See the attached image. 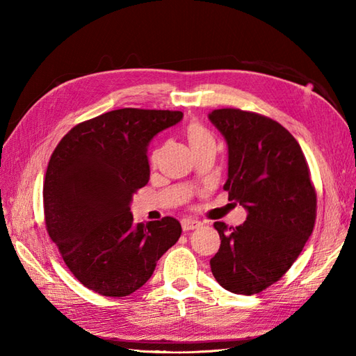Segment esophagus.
Listing matches in <instances>:
<instances>
[{"label":"esophagus","mask_w":356,"mask_h":356,"mask_svg":"<svg viewBox=\"0 0 356 356\" xmlns=\"http://www.w3.org/2000/svg\"><path fill=\"white\" fill-rule=\"evenodd\" d=\"M202 223L199 220H194V218H184L182 220V229L186 231H193L195 228H199Z\"/></svg>","instance_id":"esophagus-1"}]
</instances>
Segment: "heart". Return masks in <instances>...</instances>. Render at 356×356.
<instances>
[{
	"instance_id": "obj_1",
	"label": "heart",
	"mask_w": 356,
	"mask_h": 356,
	"mask_svg": "<svg viewBox=\"0 0 356 356\" xmlns=\"http://www.w3.org/2000/svg\"><path fill=\"white\" fill-rule=\"evenodd\" d=\"M186 140L190 143V148L194 151L207 148V147H216V140L214 136L211 134L208 128L203 127L199 122H191L188 124L186 130H185Z\"/></svg>"
}]
</instances>
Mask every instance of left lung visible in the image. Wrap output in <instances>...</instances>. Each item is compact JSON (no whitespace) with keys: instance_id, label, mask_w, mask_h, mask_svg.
<instances>
[{"instance_id":"1","label":"left lung","mask_w":356,"mask_h":356,"mask_svg":"<svg viewBox=\"0 0 356 356\" xmlns=\"http://www.w3.org/2000/svg\"><path fill=\"white\" fill-rule=\"evenodd\" d=\"M209 120L228 142L229 200L248 209L243 225L216 222L220 249L211 259L217 283L254 295L282 278L311 237L316 193L300 143L277 120L238 108L213 110Z\"/></svg>"}]
</instances>
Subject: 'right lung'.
I'll list each match as a JSON object with an SVG mask.
<instances>
[{"label":"right lung","instance_id":"add662e5","mask_svg":"<svg viewBox=\"0 0 356 356\" xmlns=\"http://www.w3.org/2000/svg\"><path fill=\"white\" fill-rule=\"evenodd\" d=\"M182 111L120 108L74 125L45 172L44 220L65 266L87 289L127 297L153 275L182 234L172 217L133 223V195L148 184V143Z\"/></svg>","mask_w":356,"mask_h":356}]
</instances>
